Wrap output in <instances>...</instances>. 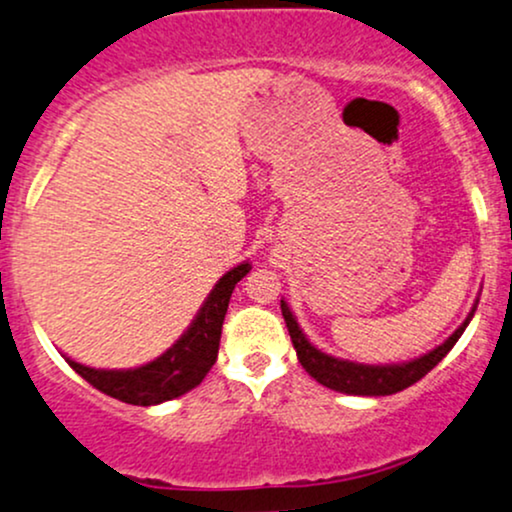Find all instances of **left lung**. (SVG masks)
Wrapping results in <instances>:
<instances>
[{
  "mask_svg": "<svg viewBox=\"0 0 512 512\" xmlns=\"http://www.w3.org/2000/svg\"><path fill=\"white\" fill-rule=\"evenodd\" d=\"M280 309H282V316H285L287 330H290L294 350H297L299 364L304 366L306 374L314 376L321 386H326L330 390H338V393L374 395V398L376 395L400 393V390L414 386L419 378H424L426 374H429V371L434 369V366L441 362V359L446 357L450 350H453V345L460 340V335L465 333L467 323L472 321L474 311H477V309H472V314L465 318V323H462V326L455 330V333L450 335L446 342H443V345H438L436 350L424 354V357L412 359V362H405V364L369 366V364L345 362V359H335L326 352L316 350V347L306 340L302 328H299L297 321H294L290 306L282 302V299H280Z\"/></svg>",
  "mask_w": 512,
  "mask_h": 512,
  "instance_id": "8db88e82",
  "label": "left lung"
}]
</instances>
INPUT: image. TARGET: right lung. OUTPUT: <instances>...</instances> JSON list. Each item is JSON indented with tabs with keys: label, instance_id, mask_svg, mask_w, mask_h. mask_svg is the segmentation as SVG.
<instances>
[{
	"label": "right lung",
	"instance_id": "right-lung-1",
	"mask_svg": "<svg viewBox=\"0 0 512 512\" xmlns=\"http://www.w3.org/2000/svg\"><path fill=\"white\" fill-rule=\"evenodd\" d=\"M249 270V263H242V266L222 275L189 330L155 362L129 371L90 369V366L71 362V359H66V362L100 393L110 395L114 400L129 402V405H160V402L189 393L206 378L215 359H218L222 321H225L227 306H230L232 290Z\"/></svg>",
	"mask_w": 512,
	"mask_h": 512
}]
</instances>
